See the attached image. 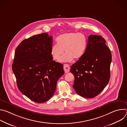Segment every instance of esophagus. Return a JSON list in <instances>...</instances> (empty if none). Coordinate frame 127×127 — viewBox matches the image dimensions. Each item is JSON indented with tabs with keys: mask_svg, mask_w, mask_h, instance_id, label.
I'll use <instances>...</instances> for the list:
<instances>
[{
	"mask_svg": "<svg viewBox=\"0 0 127 127\" xmlns=\"http://www.w3.org/2000/svg\"><path fill=\"white\" fill-rule=\"evenodd\" d=\"M70 67L68 64H64V70L65 71V73H68V72L70 71Z\"/></svg>",
	"mask_w": 127,
	"mask_h": 127,
	"instance_id": "1",
	"label": "esophagus"
}]
</instances>
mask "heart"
Returning <instances> with one entry per match:
<instances>
[{
  "instance_id": "1",
  "label": "heart",
  "mask_w": 127,
  "mask_h": 127,
  "mask_svg": "<svg viewBox=\"0 0 127 127\" xmlns=\"http://www.w3.org/2000/svg\"><path fill=\"white\" fill-rule=\"evenodd\" d=\"M57 45L52 46L51 55L53 60L63 62H69L81 58L86 50L87 38L85 34L81 32H70L60 35L56 39Z\"/></svg>"
}]
</instances>
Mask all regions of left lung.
Masks as SVG:
<instances>
[{"instance_id":"1","label":"left lung","mask_w":127,"mask_h":127,"mask_svg":"<svg viewBox=\"0 0 127 127\" xmlns=\"http://www.w3.org/2000/svg\"><path fill=\"white\" fill-rule=\"evenodd\" d=\"M111 61V52L104 39L100 35H90L84 55L71 66L75 92L86 98L98 95L110 80Z\"/></svg>"}]
</instances>
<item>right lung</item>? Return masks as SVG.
Masks as SVG:
<instances>
[{"instance_id":"1","label":"right lung","mask_w":127,"mask_h":127,"mask_svg":"<svg viewBox=\"0 0 127 127\" xmlns=\"http://www.w3.org/2000/svg\"><path fill=\"white\" fill-rule=\"evenodd\" d=\"M53 38L48 33L34 35L23 41L15 51L12 69L20 92L33 101L43 103L53 96L63 65L53 60Z\"/></svg>"}]
</instances>
